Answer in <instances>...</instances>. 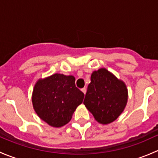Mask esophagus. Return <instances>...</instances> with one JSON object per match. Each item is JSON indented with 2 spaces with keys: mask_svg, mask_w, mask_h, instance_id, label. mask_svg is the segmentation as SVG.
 Here are the masks:
<instances>
[{
  "mask_svg": "<svg viewBox=\"0 0 158 158\" xmlns=\"http://www.w3.org/2000/svg\"><path fill=\"white\" fill-rule=\"evenodd\" d=\"M81 90H82V92H83V93L85 94V93H86V89H85V88H83V89H81Z\"/></svg>",
  "mask_w": 158,
  "mask_h": 158,
  "instance_id": "esophagus-1",
  "label": "esophagus"
}]
</instances>
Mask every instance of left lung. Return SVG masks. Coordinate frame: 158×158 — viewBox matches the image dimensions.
I'll return each instance as SVG.
<instances>
[{
  "label": "left lung",
  "instance_id": "obj_1",
  "mask_svg": "<svg viewBox=\"0 0 158 158\" xmlns=\"http://www.w3.org/2000/svg\"><path fill=\"white\" fill-rule=\"evenodd\" d=\"M128 97L125 82L106 68H101L91 75L83 104L98 123L108 125L123 112Z\"/></svg>",
  "mask_w": 158,
  "mask_h": 158
}]
</instances>
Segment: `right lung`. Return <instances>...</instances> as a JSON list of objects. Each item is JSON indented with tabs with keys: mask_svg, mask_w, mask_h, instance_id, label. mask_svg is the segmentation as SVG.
<instances>
[{
	"mask_svg": "<svg viewBox=\"0 0 158 158\" xmlns=\"http://www.w3.org/2000/svg\"><path fill=\"white\" fill-rule=\"evenodd\" d=\"M73 76L55 73L38 79L32 93V103L40 118L49 125L60 128L69 123L84 93L75 85Z\"/></svg>",
	"mask_w": 158,
	"mask_h": 158,
	"instance_id": "1",
	"label": "right lung"
}]
</instances>
